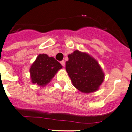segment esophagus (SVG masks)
Listing matches in <instances>:
<instances>
[{
    "label": "esophagus",
    "mask_w": 132,
    "mask_h": 132,
    "mask_svg": "<svg viewBox=\"0 0 132 132\" xmlns=\"http://www.w3.org/2000/svg\"><path fill=\"white\" fill-rule=\"evenodd\" d=\"M60 63H61V65H62L63 67H64V66H65V61H61Z\"/></svg>",
    "instance_id": "1"
}]
</instances>
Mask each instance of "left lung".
<instances>
[{
	"label": "left lung",
	"mask_w": 132,
	"mask_h": 132,
	"mask_svg": "<svg viewBox=\"0 0 132 132\" xmlns=\"http://www.w3.org/2000/svg\"><path fill=\"white\" fill-rule=\"evenodd\" d=\"M68 58L65 69L75 87L85 93L98 90L104 75L97 61L78 50L69 55Z\"/></svg>",
	"instance_id": "1"
}]
</instances>
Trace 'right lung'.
Instances as JSON below:
<instances>
[{"label": "right lung", "instance_id": "right-lung-1", "mask_svg": "<svg viewBox=\"0 0 132 132\" xmlns=\"http://www.w3.org/2000/svg\"><path fill=\"white\" fill-rule=\"evenodd\" d=\"M62 68L55 58L50 57L46 54H40L36 58L30 69L31 82L44 86L54 77L58 70Z\"/></svg>", "mask_w": 132, "mask_h": 132}]
</instances>
